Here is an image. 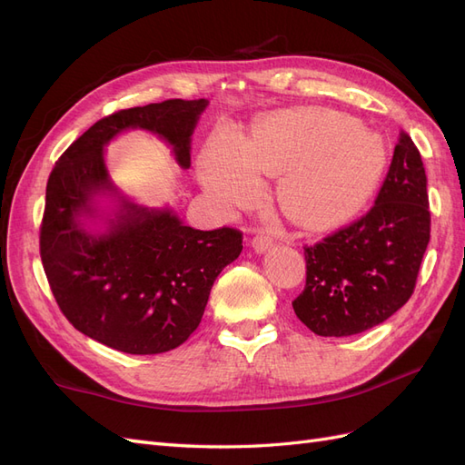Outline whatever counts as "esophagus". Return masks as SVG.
<instances>
[{
	"label": "esophagus",
	"instance_id": "obj_1",
	"mask_svg": "<svg viewBox=\"0 0 465 465\" xmlns=\"http://www.w3.org/2000/svg\"><path fill=\"white\" fill-rule=\"evenodd\" d=\"M273 246V238L263 232V231H258L254 234V238H252V248H254L256 252H260V254H263V252H267Z\"/></svg>",
	"mask_w": 465,
	"mask_h": 465
}]
</instances>
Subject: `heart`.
<instances>
[{"instance_id": "obj_1", "label": "heart", "mask_w": 465, "mask_h": 465, "mask_svg": "<svg viewBox=\"0 0 465 465\" xmlns=\"http://www.w3.org/2000/svg\"><path fill=\"white\" fill-rule=\"evenodd\" d=\"M386 164L382 139L331 110L281 112L256 125L252 139L227 135L203 161V184L224 209L250 207L262 174L279 176L285 213L311 227L343 221L371 198Z\"/></svg>"}]
</instances>
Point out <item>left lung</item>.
Listing matches in <instances>:
<instances>
[{"label":"left lung","mask_w":465,"mask_h":465,"mask_svg":"<svg viewBox=\"0 0 465 465\" xmlns=\"http://www.w3.org/2000/svg\"><path fill=\"white\" fill-rule=\"evenodd\" d=\"M430 241L425 166L400 132L374 205L357 221L304 246L306 285L294 314L322 337L371 330L411 299Z\"/></svg>","instance_id":"8db88e82"}]
</instances>
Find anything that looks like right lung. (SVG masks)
<instances>
[{
  "label": "right lung",
  "mask_w": 465,
  "mask_h": 465,
  "mask_svg": "<svg viewBox=\"0 0 465 465\" xmlns=\"http://www.w3.org/2000/svg\"><path fill=\"white\" fill-rule=\"evenodd\" d=\"M200 101L118 110L93 124L52 168L40 223V258L55 302L91 340L130 355H157L184 343L200 326L217 275L242 252L232 227L198 231L171 211L124 202L118 221L94 236L75 221L91 195L112 190L103 147L125 128H143L174 147L190 166V137Z\"/></svg>",
  "instance_id": "1"
}]
</instances>
